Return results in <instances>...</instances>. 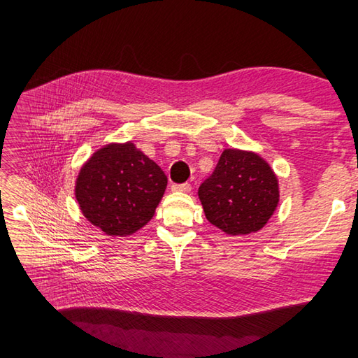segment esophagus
<instances>
[{
	"instance_id": "1",
	"label": "esophagus",
	"mask_w": 358,
	"mask_h": 358,
	"mask_svg": "<svg viewBox=\"0 0 358 358\" xmlns=\"http://www.w3.org/2000/svg\"><path fill=\"white\" fill-rule=\"evenodd\" d=\"M192 186L189 183H181V185H172L173 192H191Z\"/></svg>"
}]
</instances>
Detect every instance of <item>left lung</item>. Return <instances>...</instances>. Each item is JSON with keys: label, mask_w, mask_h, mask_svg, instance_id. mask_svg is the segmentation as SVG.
Returning a JSON list of instances; mask_svg holds the SVG:
<instances>
[{"label": "left lung", "mask_w": 358, "mask_h": 358, "mask_svg": "<svg viewBox=\"0 0 358 358\" xmlns=\"http://www.w3.org/2000/svg\"><path fill=\"white\" fill-rule=\"evenodd\" d=\"M204 214L229 235L260 231L278 204V180L254 152L226 149L199 187Z\"/></svg>", "instance_id": "1"}]
</instances>
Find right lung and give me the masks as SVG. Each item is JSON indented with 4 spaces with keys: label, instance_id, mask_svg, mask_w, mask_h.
Masks as SVG:
<instances>
[{
    "label": "right lung",
    "instance_id": "right-lung-1",
    "mask_svg": "<svg viewBox=\"0 0 358 358\" xmlns=\"http://www.w3.org/2000/svg\"><path fill=\"white\" fill-rule=\"evenodd\" d=\"M167 177L134 143L108 144L81 167L75 196L85 217L112 237H126L150 222Z\"/></svg>",
    "mask_w": 358,
    "mask_h": 358
}]
</instances>
